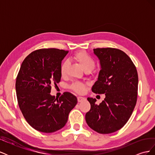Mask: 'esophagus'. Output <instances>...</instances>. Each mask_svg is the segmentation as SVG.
<instances>
[{
  "instance_id": "1",
  "label": "esophagus",
  "mask_w": 155,
  "mask_h": 155,
  "mask_svg": "<svg viewBox=\"0 0 155 155\" xmlns=\"http://www.w3.org/2000/svg\"><path fill=\"white\" fill-rule=\"evenodd\" d=\"M86 98L85 97H81V96H78V102H81L84 100H85Z\"/></svg>"
}]
</instances>
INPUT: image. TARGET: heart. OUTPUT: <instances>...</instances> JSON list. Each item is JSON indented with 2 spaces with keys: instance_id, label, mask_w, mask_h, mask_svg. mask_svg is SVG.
Segmentation results:
<instances>
[{
  "instance_id": "b5f03b06",
  "label": "heart",
  "mask_w": 155,
  "mask_h": 155,
  "mask_svg": "<svg viewBox=\"0 0 155 155\" xmlns=\"http://www.w3.org/2000/svg\"><path fill=\"white\" fill-rule=\"evenodd\" d=\"M73 59L76 61L85 70H92L95 66V60L92 56L85 51H80L76 52L73 55ZM68 67V61H64L60 66V73L63 77L66 76ZM70 88L78 94H83L86 90V85L79 81H75L71 85Z\"/></svg>"
}]
</instances>
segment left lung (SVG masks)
<instances>
[{
	"mask_svg": "<svg viewBox=\"0 0 155 155\" xmlns=\"http://www.w3.org/2000/svg\"><path fill=\"white\" fill-rule=\"evenodd\" d=\"M101 70L92 86L96 94H105L100 105L88 97L91 109L85 115L87 124L100 134L116 132L125 125L137 101L138 76L132 60L124 51L112 48L94 49Z\"/></svg>",
	"mask_w": 155,
	"mask_h": 155,
	"instance_id": "1",
	"label": "left lung"
}]
</instances>
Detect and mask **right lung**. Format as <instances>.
<instances>
[{"label":"right lung","mask_w":155,"mask_h":155,"mask_svg":"<svg viewBox=\"0 0 155 155\" xmlns=\"http://www.w3.org/2000/svg\"><path fill=\"white\" fill-rule=\"evenodd\" d=\"M68 51L43 48L24 59L18 73L15 89L18 104L28 123L42 133L55 132L65 125L77 97L65 92L59 98L50 94L51 85L61 81L60 66Z\"/></svg>","instance_id":"add662e5"}]
</instances>
